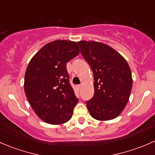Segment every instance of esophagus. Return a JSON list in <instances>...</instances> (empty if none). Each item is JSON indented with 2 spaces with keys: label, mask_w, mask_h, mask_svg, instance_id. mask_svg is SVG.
<instances>
[{
  "label": "esophagus",
  "mask_w": 155,
  "mask_h": 155,
  "mask_svg": "<svg viewBox=\"0 0 155 155\" xmlns=\"http://www.w3.org/2000/svg\"><path fill=\"white\" fill-rule=\"evenodd\" d=\"M77 87H78V89H79V91H80V90H81V88H82V85H78Z\"/></svg>",
  "instance_id": "esophagus-1"
}]
</instances>
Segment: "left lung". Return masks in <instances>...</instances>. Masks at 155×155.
<instances>
[{
    "instance_id": "left-lung-1",
    "label": "left lung",
    "mask_w": 155,
    "mask_h": 155,
    "mask_svg": "<svg viewBox=\"0 0 155 155\" xmlns=\"http://www.w3.org/2000/svg\"><path fill=\"white\" fill-rule=\"evenodd\" d=\"M82 57L94 74V94L86 101L91 115L99 121L118 117L129 100L133 85L127 62L110 46L95 41H79Z\"/></svg>"
}]
</instances>
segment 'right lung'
Segmentation results:
<instances>
[{
  "mask_svg": "<svg viewBox=\"0 0 155 155\" xmlns=\"http://www.w3.org/2000/svg\"><path fill=\"white\" fill-rule=\"evenodd\" d=\"M79 53L76 42L55 40L40 48L28 65L24 84L26 97L37 116L48 124L68 121L79 101L66 66Z\"/></svg>",
  "mask_w": 155,
  "mask_h": 155,
  "instance_id": "obj_1",
  "label": "right lung"
}]
</instances>
